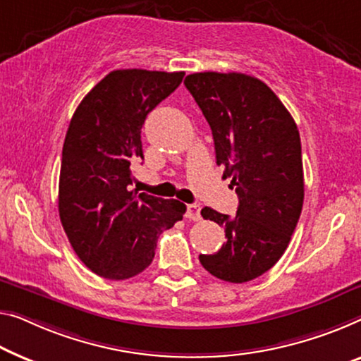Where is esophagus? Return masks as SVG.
<instances>
[{"label":"esophagus","mask_w":361,"mask_h":361,"mask_svg":"<svg viewBox=\"0 0 361 361\" xmlns=\"http://www.w3.org/2000/svg\"><path fill=\"white\" fill-rule=\"evenodd\" d=\"M186 217L190 220H201V206L199 204H188V211H186Z\"/></svg>","instance_id":"obj_1"}]
</instances>
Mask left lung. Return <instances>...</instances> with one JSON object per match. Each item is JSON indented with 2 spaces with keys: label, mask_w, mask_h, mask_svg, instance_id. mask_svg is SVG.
<instances>
[{
  "label": "left lung",
  "mask_w": 361,
  "mask_h": 361,
  "mask_svg": "<svg viewBox=\"0 0 361 361\" xmlns=\"http://www.w3.org/2000/svg\"><path fill=\"white\" fill-rule=\"evenodd\" d=\"M185 85L212 129L217 165L238 195L233 217L201 211L222 225L227 241L199 261L220 281H252L281 259L303 207L298 128L279 97L248 74L195 73Z\"/></svg>",
  "instance_id": "left-lung-1"
}]
</instances>
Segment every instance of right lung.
Returning <instances> with one entry per match:
<instances>
[{
	"mask_svg": "<svg viewBox=\"0 0 361 361\" xmlns=\"http://www.w3.org/2000/svg\"><path fill=\"white\" fill-rule=\"evenodd\" d=\"M185 73L116 69L84 97L63 146L58 211L69 243L97 276L123 281L147 269L159 235L186 206L131 191V164L144 159L146 116Z\"/></svg>",
	"mask_w": 361,
	"mask_h": 361,
	"instance_id": "1",
	"label": "right lung"
}]
</instances>
